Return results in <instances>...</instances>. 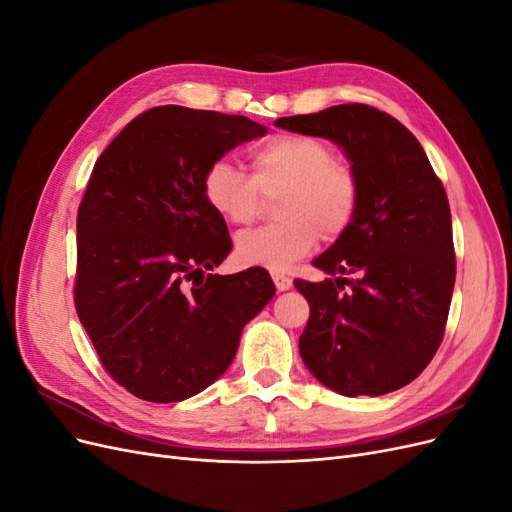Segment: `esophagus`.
Returning <instances> with one entry per match:
<instances>
[{"instance_id": "34e87169", "label": "esophagus", "mask_w": 512, "mask_h": 512, "mask_svg": "<svg viewBox=\"0 0 512 512\" xmlns=\"http://www.w3.org/2000/svg\"><path fill=\"white\" fill-rule=\"evenodd\" d=\"M271 277H273V282H275V288L280 290V292H284V290H288L290 286H292V280L290 277L284 273V271H271Z\"/></svg>"}]
</instances>
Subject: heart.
Instances as JSON below:
<instances>
[{
  "instance_id": "heart-1",
  "label": "heart",
  "mask_w": 512,
  "mask_h": 512,
  "mask_svg": "<svg viewBox=\"0 0 512 512\" xmlns=\"http://www.w3.org/2000/svg\"><path fill=\"white\" fill-rule=\"evenodd\" d=\"M207 205L228 224H250L262 196H277L280 222L245 230L235 241V258L245 267L288 269L314 250L322 237L344 235L361 205V181L337 160L335 147L318 136L275 134L252 151V177L232 162L213 160L200 179Z\"/></svg>"
}]
</instances>
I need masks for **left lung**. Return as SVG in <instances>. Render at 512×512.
<instances>
[{"label":"left lung","instance_id":"obj_1","mask_svg":"<svg viewBox=\"0 0 512 512\" xmlns=\"http://www.w3.org/2000/svg\"><path fill=\"white\" fill-rule=\"evenodd\" d=\"M344 149L361 181L350 228L294 280L309 303L299 337L307 369L331 391L386 395L410 384L438 352L455 288L451 207L421 143L389 113L339 104L275 121Z\"/></svg>","mask_w":512,"mask_h":512}]
</instances>
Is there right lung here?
<instances>
[{"mask_svg":"<svg viewBox=\"0 0 512 512\" xmlns=\"http://www.w3.org/2000/svg\"><path fill=\"white\" fill-rule=\"evenodd\" d=\"M267 128L243 115L149 108L98 158L76 215L74 305L100 363L153 404L200 393L275 294L269 271L209 273L232 250L205 168Z\"/></svg>","mask_w":512,"mask_h":512,"instance_id":"1","label":"right lung"}]
</instances>
